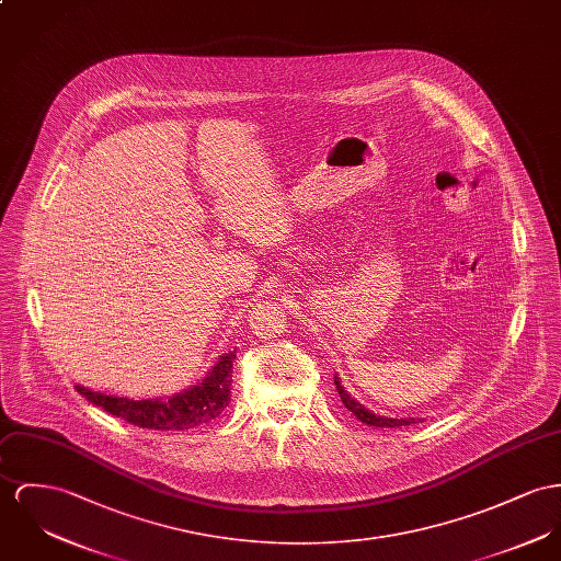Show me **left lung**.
<instances>
[{
  "label": "left lung",
  "mask_w": 561,
  "mask_h": 561,
  "mask_svg": "<svg viewBox=\"0 0 561 561\" xmlns=\"http://www.w3.org/2000/svg\"><path fill=\"white\" fill-rule=\"evenodd\" d=\"M335 388L344 401L345 408L365 425H371V427H382V430H394V427H403V425H412V423H423V419H390V416H380V414H374L371 410H367L363 403H358L344 387H342V380L335 376Z\"/></svg>",
  "instance_id": "left-lung-1"
}]
</instances>
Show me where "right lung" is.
<instances>
[{
  "label": "right lung",
  "mask_w": 561,
  "mask_h": 561,
  "mask_svg": "<svg viewBox=\"0 0 561 561\" xmlns=\"http://www.w3.org/2000/svg\"><path fill=\"white\" fill-rule=\"evenodd\" d=\"M237 352L219 356L209 374L194 387L176 392L167 399H128L104 394L91 388L79 387L77 390L89 403L102 408L104 412L124 419L142 430L158 432H185L217 419L230 401V382H232V360Z\"/></svg>",
  "instance_id": "obj_1"
}]
</instances>
